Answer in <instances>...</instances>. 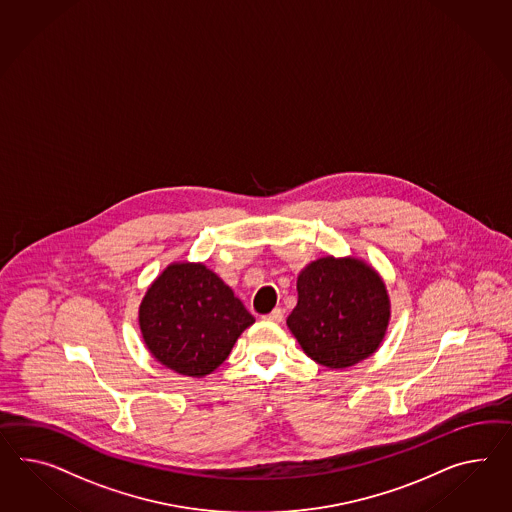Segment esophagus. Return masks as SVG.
I'll return each instance as SVG.
<instances>
[{
	"mask_svg": "<svg viewBox=\"0 0 512 512\" xmlns=\"http://www.w3.org/2000/svg\"><path fill=\"white\" fill-rule=\"evenodd\" d=\"M265 321H273V323H280L284 319V310L282 308H275L271 314L263 315Z\"/></svg>",
	"mask_w": 512,
	"mask_h": 512,
	"instance_id": "obj_1",
	"label": "esophagus"
}]
</instances>
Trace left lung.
Wrapping results in <instances>:
<instances>
[{
  "instance_id": "8db88e82",
  "label": "left lung",
  "mask_w": 512,
  "mask_h": 512,
  "mask_svg": "<svg viewBox=\"0 0 512 512\" xmlns=\"http://www.w3.org/2000/svg\"><path fill=\"white\" fill-rule=\"evenodd\" d=\"M297 293L288 327L317 364L343 369L379 349L390 323V297L371 265L353 256L319 258L302 269Z\"/></svg>"
}]
</instances>
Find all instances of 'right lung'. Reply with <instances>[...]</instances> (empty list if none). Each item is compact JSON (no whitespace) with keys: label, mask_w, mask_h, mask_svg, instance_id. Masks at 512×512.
Masks as SVG:
<instances>
[{"label":"right lung","mask_w":512,"mask_h":512,"mask_svg":"<svg viewBox=\"0 0 512 512\" xmlns=\"http://www.w3.org/2000/svg\"><path fill=\"white\" fill-rule=\"evenodd\" d=\"M254 317L204 263H171L146 289L139 327L148 351L185 377L223 364Z\"/></svg>","instance_id":"1"}]
</instances>
